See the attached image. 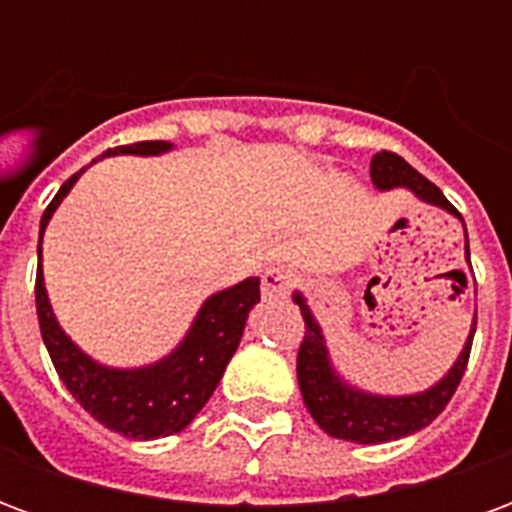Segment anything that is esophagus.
<instances>
[{"label": "esophagus", "mask_w": 512, "mask_h": 512, "mask_svg": "<svg viewBox=\"0 0 512 512\" xmlns=\"http://www.w3.org/2000/svg\"><path fill=\"white\" fill-rule=\"evenodd\" d=\"M290 288H293V271L290 268H268L266 274H263V285H260V290H263V296L266 299H285L290 293Z\"/></svg>", "instance_id": "1"}]
</instances>
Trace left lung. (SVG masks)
Returning <instances> with one entry per match:
<instances>
[{
	"label": "left lung",
	"instance_id": "1",
	"mask_svg": "<svg viewBox=\"0 0 512 512\" xmlns=\"http://www.w3.org/2000/svg\"><path fill=\"white\" fill-rule=\"evenodd\" d=\"M370 178L381 191L406 186V189L417 194L419 200L439 205V208L455 213L461 219V213L452 208L439 186H433L428 178H422L406 158H400L392 150H381V153L373 156ZM466 260H469V235H466ZM293 301L299 304L301 318H304V340H301L299 359H296L301 397H304V406L312 414V419L329 436L356 441V444H384V441H395L408 436V433H417L447 408L450 397L455 395V389L461 384L463 373H466L477 315H474L472 334L463 345L461 356L455 359L450 373L441 378L439 384H433L425 392H417V395L386 397L362 392L356 386L345 384L343 378L334 373L321 326L312 318L307 301H304L301 293H293Z\"/></svg>",
	"mask_w": 512,
	"mask_h": 512
}]
</instances>
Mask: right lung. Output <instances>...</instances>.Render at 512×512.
<instances>
[{
    "label": "right lung",
    "instance_id": "obj_1",
    "mask_svg": "<svg viewBox=\"0 0 512 512\" xmlns=\"http://www.w3.org/2000/svg\"><path fill=\"white\" fill-rule=\"evenodd\" d=\"M169 147H172L169 142H136V145L106 150L104 156H117V153L147 156V153H164ZM82 172L65 180L57 197L49 202V208L40 219V238H43L51 213L57 211L62 197L71 191ZM257 301H260V279L257 277L244 279L233 288L219 290L202 304L189 334L183 337V343L172 354L164 356L156 365L117 370V367L98 365L71 343V337L62 332L54 312H51L40 266L38 277H35L40 334L49 348L57 376L62 378V384L68 386V392L79 400V406L87 414H93L109 430L123 433L126 439L147 441L158 439V436H172L200 414V408L208 403L213 389L222 381L224 367L233 359L235 348L241 343L246 315Z\"/></svg>",
    "mask_w": 512,
    "mask_h": 512
}]
</instances>
